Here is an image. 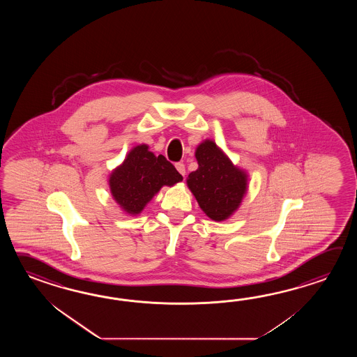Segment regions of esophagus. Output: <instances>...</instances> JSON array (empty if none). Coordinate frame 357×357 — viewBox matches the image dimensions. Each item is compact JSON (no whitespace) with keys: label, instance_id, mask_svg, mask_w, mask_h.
<instances>
[{"label":"esophagus","instance_id":"obj_1","mask_svg":"<svg viewBox=\"0 0 357 357\" xmlns=\"http://www.w3.org/2000/svg\"><path fill=\"white\" fill-rule=\"evenodd\" d=\"M176 169H177L182 176L186 175V168H185L183 163H176Z\"/></svg>","mask_w":357,"mask_h":357}]
</instances>
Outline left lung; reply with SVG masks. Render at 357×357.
<instances>
[{
  "label": "left lung",
  "mask_w": 357,
  "mask_h": 357,
  "mask_svg": "<svg viewBox=\"0 0 357 357\" xmlns=\"http://www.w3.org/2000/svg\"><path fill=\"white\" fill-rule=\"evenodd\" d=\"M195 158L199 167L186 178L188 188L211 220H228L240 208L248 192V172L235 166L211 139L197 145Z\"/></svg>",
  "instance_id": "1"
}]
</instances>
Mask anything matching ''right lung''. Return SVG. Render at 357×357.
<instances>
[{"label":"right lung","instance_id":"1","mask_svg":"<svg viewBox=\"0 0 357 357\" xmlns=\"http://www.w3.org/2000/svg\"><path fill=\"white\" fill-rule=\"evenodd\" d=\"M180 181L182 176L174 165L162 154L157 157L149 152L146 144L134 146L108 177L114 202L130 215L143 212L163 186H174Z\"/></svg>","mask_w":357,"mask_h":357}]
</instances>
